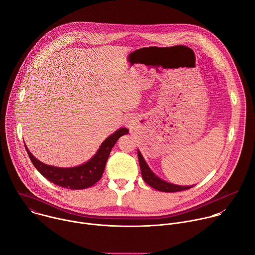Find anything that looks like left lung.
Masks as SVG:
<instances>
[{"label":"left lung","instance_id":"8db88e82","mask_svg":"<svg viewBox=\"0 0 255 255\" xmlns=\"http://www.w3.org/2000/svg\"><path fill=\"white\" fill-rule=\"evenodd\" d=\"M138 159H139V164H140V169H141V174L143 180L149 185L151 188L160 191V192H165V193H173V192H180V191H185L193 188L194 186H178V185H173L170 183H167V181L161 179L158 177L147 165L146 161L143 158L141 152L138 150Z\"/></svg>","mask_w":255,"mask_h":255}]
</instances>
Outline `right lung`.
Returning a JSON list of instances; mask_svg holds the SVG:
<instances>
[{
	"label": "right lung",
	"instance_id": "right-lung-1",
	"mask_svg": "<svg viewBox=\"0 0 255 255\" xmlns=\"http://www.w3.org/2000/svg\"><path fill=\"white\" fill-rule=\"evenodd\" d=\"M127 128H120L112 135L106 138L101 144L96 154L87 162L74 167H57L45 164L36 158L27 148L26 151L35 168L51 183L70 190H83L92 187L103 175L106 162L117 140L125 134H128ZM25 144V142H24Z\"/></svg>",
	"mask_w": 255,
	"mask_h": 255
}]
</instances>
